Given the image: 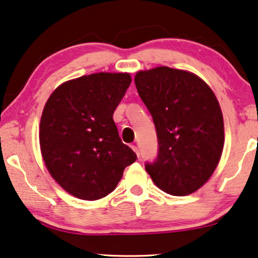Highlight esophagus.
Instances as JSON below:
<instances>
[{"instance_id":"1","label":"esophagus","mask_w":258,"mask_h":258,"mask_svg":"<svg viewBox=\"0 0 258 258\" xmlns=\"http://www.w3.org/2000/svg\"><path fill=\"white\" fill-rule=\"evenodd\" d=\"M132 150L134 151V152H136V154L138 155V157H139V150H138V147L137 146H134V145H133V146H132Z\"/></svg>"}]
</instances>
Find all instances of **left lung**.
<instances>
[{"instance_id": "left-lung-1", "label": "left lung", "mask_w": 258, "mask_h": 258, "mask_svg": "<svg viewBox=\"0 0 258 258\" xmlns=\"http://www.w3.org/2000/svg\"><path fill=\"white\" fill-rule=\"evenodd\" d=\"M134 82L158 134L159 154L153 164H146L147 173L170 195L194 193L210 179L222 155L219 100L203 79L186 70H141Z\"/></svg>"}]
</instances>
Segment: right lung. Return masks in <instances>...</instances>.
<instances>
[{
    "label": "right lung",
    "instance_id": "obj_1",
    "mask_svg": "<svg viewBox=\"0 0 258 258\" xmlns=\"http://www.w3.org/2000/svg\"><path fill=\"white\" fill-rule=\"evenodd\" d=\"M131 82L128 72L86 75L64 82L46 100L39 122L42 158L53 180L75 198H105L137 160L113 121Z\"/></svg>",
    "mask_w": 258,
    "mask_h": 258
}]
</instances>
